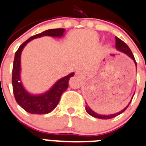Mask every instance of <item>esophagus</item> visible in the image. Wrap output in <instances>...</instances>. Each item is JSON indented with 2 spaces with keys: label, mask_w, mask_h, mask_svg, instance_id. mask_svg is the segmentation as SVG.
I'll use <instances>...</instances> for the list:
<instances>
[{
  "label": "esophagus",
  "mask_w": 146,
  "mask_h": 146,
  "mask_svg": "<svg viewBox=\"0 0 146 146\" xmlns=\"http://www.w3.org/2000/svg\"><path fill=\"white\" fill-rule=\"evenodd\" d=\"M77 74H79V73H77Z\"/></svg>",
  "instance_id": "1"
}]
</instances>
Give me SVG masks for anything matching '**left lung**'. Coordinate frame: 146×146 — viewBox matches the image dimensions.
Returning <instances> with one entry per match:
<instances>
[{"label":"left lung","instance_id":"8db88e82","mask_svg":"<svg viewBox=\"0 0 146 146\" xmlns=\"http://www.w3.org/2000/svg\"><path fill=\"white\" fill-rule=\"evenodd\" d=\"M115 39H116V48H117V50H119V51H120V52H124L125 54H126L127 56H129L130 58H131V59H133V61L134 62V63H135L136 67H137V62H136L135 61L134 56H133V53H132L131 52V50H130V48L128 47V45L126 44L125 42H123V41H122L121 39L119 38L116 37V38ZM130 103H131V102H130ZM130 103L127 105V107L123 109L122 111H121L120 112L117 113H115V114H111V115L98 114V113L94 112L93 110H91L90 108L88 106V105H86V106H85V110H86L87 113H89V114H90V116H92V117H96V118H98V119H112L113 118V117H116L117 116H118V115L121 114L122 112H124L126 109H127V108L128 107V105H130Z\"/></svg>","mask_w":146,"mask_h":146}]
</instances>
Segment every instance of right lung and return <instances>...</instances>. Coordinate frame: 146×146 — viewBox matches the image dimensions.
<instances>
[{
	"label": "right lung",
	"instance_id": "obj_1",
	"mask_svg": "<svg viewBox=\"0 0 146 146\" xmlns=\"http://www.w3.org/2000/svg\"><path fill=\"white\" fill-rule=\"evenodd\" d=\"M64 31V29H52L42 32L41 33L36 34L24 41L19 46V48L15 54L12 78L14 96L17 103L29 113L46 114L56 108L59 102L62 94L68 88V82L70 78L73 76L74 73H71L67 76L63 77L57 81L56 84L44 94L41 95H32L24 89L21 82V55L22 50L27 44L33 39L45 35L52 37H62Z\"/></svg>",
	"mask_w": 146,
	"mask_h": 146
}]
</instances>
